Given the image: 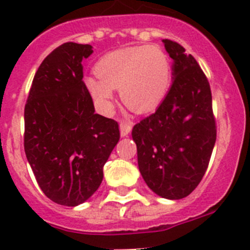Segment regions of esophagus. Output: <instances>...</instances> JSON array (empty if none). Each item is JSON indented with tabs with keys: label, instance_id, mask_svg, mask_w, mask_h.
<instances>
[{
	"label": "esophagus",
	"instance_id": "1",
	"mask_svg": "<svg viewBox=\"0 0 250 250\" xmlns=\"http://www.w3.org/2000/svg\"><path fill=\"white\" fill-rule=\"evenodd\" d=\"M132 125L133 123L130 121H121L120 122V130H121V135L122 137H127L128 134L132 130Z\"/></svg>",
	"mask_w": 250,
	"mask_h": 250
}]
</instances>
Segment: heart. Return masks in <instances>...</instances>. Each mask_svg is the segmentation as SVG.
Masks as SVG:
<instances>
[{"label":"heart","instance_id":"b5f03b06","mask_svg":"<svg viewBox=\"0 0 250 250\" xmlns=\"http://www.w3.org/2000/svg\"><path fill=\"white\" fill-rule=\"evenodd\" d=\"M99 78H85L86 89L104 112L112 108L113 89H120L123 103L135 112H149L159 106L169 85V63L156 46H138L106 53L95 66Z\"/></svg>","mask_w":250,"mask_h":250}]
</instances>
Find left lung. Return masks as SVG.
<instances>
[{
  "label": "left lung",
  "mask_w": 250,
  "mask_h": 250,
  "mask_svg": "<svg viewBox=\"0 0 250 250\" xmlns=\"http://www.w3.org/2000/svg\"><path fill=\"white\" fill-rule=\"evenodd\" d=\"M172 64V85L155 113L133 127L138 166L150 189L182 199L198 187L216 142V122L207 76L176 41L162 40Z\"/></svg>",
  "instance_id": "left-lung-1"
}]
</instances>
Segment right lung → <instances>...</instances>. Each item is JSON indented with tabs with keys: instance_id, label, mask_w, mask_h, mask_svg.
Returning <instances> with one entry per match:
<instances>
[{
	"instance_id": "obj_1",
	"label": "right lung",
	"mask_w": 250,
	"mask_h": 250,
	"mask_svg": "<svg viewBox=\"0 0 250 250\" xmlns=\"http://www.w3.org/2000/svg\"><path fill=\"white\" fill-rule=\"evenodd\" d=\"M91 45L64 42L36 71L24 108V150L43 194L77 207L98 190L120 140L118 123L95 113L83 82Z\"/></svg>"
}]
</instances>
